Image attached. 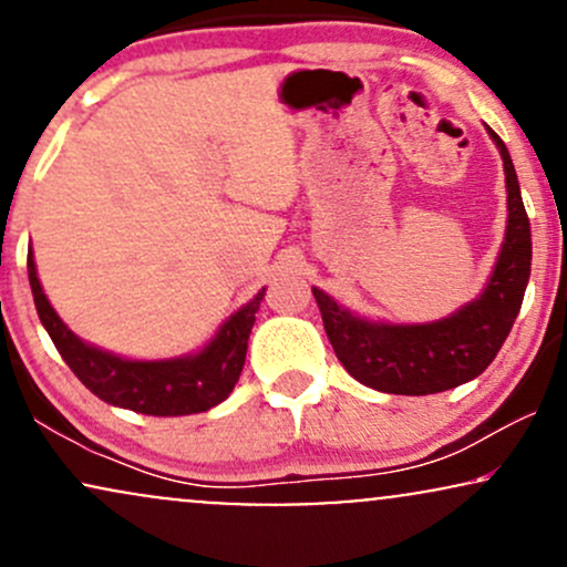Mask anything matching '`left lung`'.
<instances>
[{"instance_id": "1", "label": "left lung", "mask_w": 567, "mask_h": 567, "mask_svg": "<svg viewBox=\"0 0 567 567\" xmlns=\"http://www.w3.org/2000/svg\"><path fill=\"white\" fill-rule=\"evenodd\" d=\"M506 171L509 226L491 282L477 301L429 324H383L349 315L311 288L336 357L357 381L389 394H434L477 379L496 360L530 277V220L504 141L491 130Z\"/></svg>"}]
</instances>
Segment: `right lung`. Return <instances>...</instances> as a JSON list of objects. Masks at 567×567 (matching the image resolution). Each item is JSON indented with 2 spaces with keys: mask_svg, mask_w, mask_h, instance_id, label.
<instances>
[{
  "mask_svg": "<svg viewBox=\"0 0 567 567\" xmlns=\"http://www.w3.org/2000/svg\"><path fill=\"white\" fill-rule=\"evenodd\" d=\"M29 282L34 292L37 315L53 338L58 354L66 360L74 375L95 396L116 408L135 410L146 415H188L210 410L231 394L245 365L247 338H250L256 311L261 306L264 290L234 311L229 322L218 330L210 347L199 354L165 362H135L109 354L80 341L55 309L44 298L39 285L34 258L29 256Z\"/></svg>",
  "mask_w": 567,
  "mask_h": 567,
  "instance_id": "add662e5",
  "label": "right lung"
}]
</instances>
